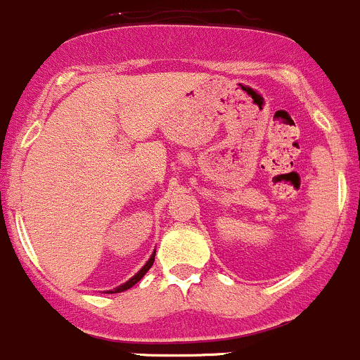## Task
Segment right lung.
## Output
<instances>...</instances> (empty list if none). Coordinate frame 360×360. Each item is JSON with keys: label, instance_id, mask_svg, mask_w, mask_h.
<instances>
[{"label": "right lung", "instance_id": "1", "mask_svg": "<svg viewBox=\"0 0 360 360\" xmlns=\"http://www.w3.org/2000/svg\"><path fill=\"white\" fill-rule=\"evenodd\" d=\"M154 257H155V250L152 252V255H150V257H148V261L145 262V264H143V268H141L140 271L136 273V275H134V276H131V278L127 280L126 283H122V285L115 287V289H112V290H106V294H117V292H124V290H127V289H131V287H133V285H136V283L140 282L141 278H143V276H145V273H147L148 269L152 268V264H154Z\"/></svg>", "mask_w": 360, "mask_h": 360}]
</instances>
